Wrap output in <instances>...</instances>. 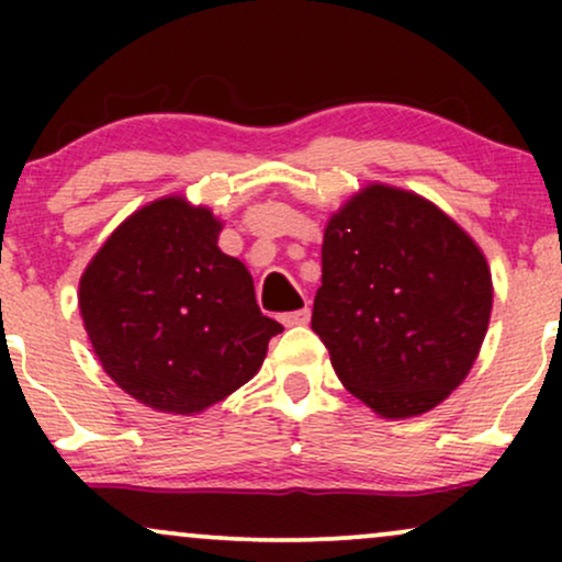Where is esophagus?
Returning <instances> with one entry per match:
<instances>
[{"label": "esophagus", "instance_id": "1", "mask_svg": "<svg viewBox=\"0 0 562 562\" xmlns=\"http://www.w3.org/2000/svg\"><path fill=\"white\" fill-rule=\"evenodd\" d=\"M308 319H312V312H308V306L299 308V312H288V314H282V317H280V322H282V325H285V327L306 325Z\"/></svg>", "mask_w": 562, "mask_h": 562}]
</instances>
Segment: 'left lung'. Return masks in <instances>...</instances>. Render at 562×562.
<instances>
[{
    "mask_svg": "<svg viewBox=\"0 0 562 562\" xmlns=\"http://www.w3.org/2000/svg\"><path fill=\"white\" fill-rule=\"evenodd\" d=\"M492 299L481 248L443 211L370 184L327 222L312 330L353 396L415 417L465 380Z\"/></svg>",
    "mask_w": 562,
    "mask_h": 562,
    "instance_id": "8db88e82",
    "label": "left lung"
}]
</instances>
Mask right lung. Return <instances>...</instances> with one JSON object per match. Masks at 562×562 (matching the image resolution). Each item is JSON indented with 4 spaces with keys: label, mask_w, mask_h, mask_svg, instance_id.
Returning <instances> with one entry per match:
<instances>
[{
    "label": "right lung",
    "mask_w": 562,
    "mask_h": 562,
    "mask_svg": "<svg viewBox=\"0 0 562 562\" xmlns=\"http://www.w3.org/2000/svg\"><path fill=\"white\" fill-rule=\"evenodd\" d=\"M222 222L184 198L132 214L81 277L79 308L102 370L158 412L192 415L259 372L280 322L254 277L218 250Z\"/></svg>",
    "instance_id": "1"
}]
</instances>
